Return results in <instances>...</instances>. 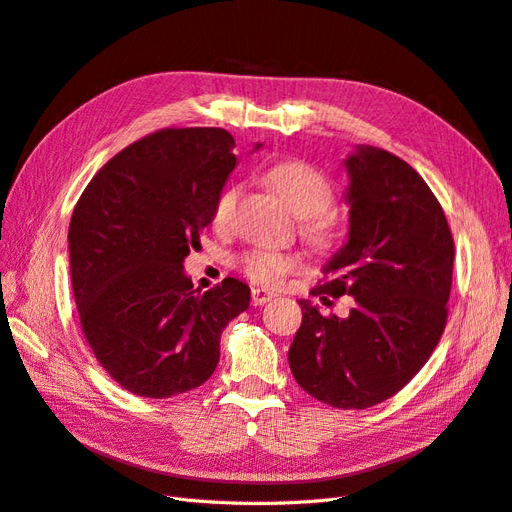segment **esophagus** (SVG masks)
I'll list each match as a JSON object with an SVG mask.
<instances>
[{"label": "esophagus", "mask_w": 512, "mask_h": 512, "mask_svg": "<svg viewBox=\"0 0 512 512\" xmlns=\"http://www.w3.org/2000/svg\"><path fill=\"white\" fill-rule=\"evenodd\" d=\"M275 297L273 292L265 290V288H252V305H265Z\"/></svg>", "instance_id": "obj_1"}]
</instances>
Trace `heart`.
<instances>
[{"label":"heart","mask_w":512,"mask_h":512,"mask_svg":"<svg viewBox=\"0 0 512 512\" xmlns=\"http://www.w3.org/2000/svg\"><path fill=\"white\" fill-rule=\"evenodd\" d=\"M265 181L284 198V203L299 218H303L301 235L318 250H331L337 241V224L329 213V207L335 200L333 183L318 168L301 160L277 162L269 166ZM239 194V185H226L218 192L211 205L213 228L224 230L230 226ZM239 267L243 275L256 284H277L282 277L301 267V258L290 252L254 247V250L241 254Z\"/></svg>","instance_id":"obj_1"}]
</instances>
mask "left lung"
<instances>
[{
    "label": "left lung",
    "mask_w": 512,
    "mask_h": 512,
    "mask_svg": "<svg viewBox=\"0 0 512 512\" xmlns=\"http://www.w3.org/2000/svg\"><path fill=\"white\" fill-rule=\"evenodd\" d=\"M350 173V232L314 297L350 294L348 318L299 301L288 363L301 389L342 410L393 397L421 371L446 327L455 243L438 198L393 153L359 147Z\"/></svg>",
    "instance_id": "left-lung-1"
}]
</instances>
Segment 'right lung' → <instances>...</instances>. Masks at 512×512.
Returning a JSON list of instances; mask_svg holds the SVG:
<instances>
[{
	"label": "right lung",
	"instance_id": "obj_1",
	"mask_svg": "<svg viewBox=\"0 0 512 512\" xmlns=\"http://www.w3.org/2000/svg\"><path fill=\"white\" fill-rule=\"evenodd\" d=\"M222 128H164L121 149L74 207L68 250L81 329L123 389L151 399L205 384L226 324L250 307L235 277L200 294L183 258L237 164Z\"/></svg>",
	"mask_w": 512,
	"mask_h": 512
}]
</instances>
